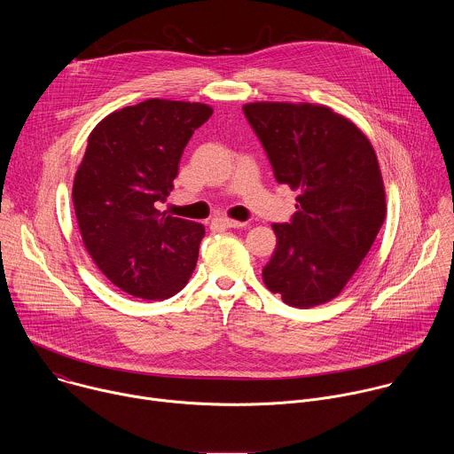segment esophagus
<instances>
[{
	"label": "esophagus",
	"instance_id": "esophagus-1",
	"mask_svg": "<svg viewBox=\"0 0 454 454\" xmlns=\"http://www.w3.org/2000/svg\"><path fill=\"white\" fill-rule=\"evenodd\" d=\"M212 226L219 228V230H226V228H240V226H244V223L233 221V219H228V217H215L212 221Z\"/></svg>",
	"mask_w": 454,
	"mask_h": 454
}]
</instances>
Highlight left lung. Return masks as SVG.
I'll use <instances>...</instances> for the list:
<instances>
[{
	"instance_id": "1",
	"label": "left lung",
	"mask_w": 454,
	"mask_h": 454,
	"mask_svg": "<svg viewBox=\"0 0 454 454\" xmlns=\"http://www.w3.org/2000/svg\"><path fill=\"white\" fill-rule=\"evenodd\" d=\"M242 111L277 181L298 192L291 223L273 224L277 247L264 284L291 307L327 303L357 271L386 217L375 151L327 106L251 102Z\"/></svg>"
}]
</instances>
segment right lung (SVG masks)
<instances>
[{
  "mask_svg": "<svg viewBox=\"0 0 454 454\" xmlns=\"http://www.w3.org/2000/svg\"><path fill=\"white\" fill-rule=\"evenodd\" d=\"M214 109L149 98L107 114L91 131L74 179L84 247L123 293L167 300L196 270L205 226L167 215L183 149Z\"/></svg>",
  "mask_w": 454,
  "mask_h": 454,
  "instance_id": "1",
  "label": "right lung"
}]
</instances>
